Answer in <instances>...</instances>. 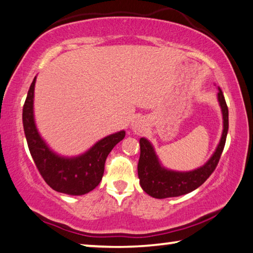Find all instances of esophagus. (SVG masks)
<instances>
[{
    "label": "esophagus",
    "mask_w": 253,
    "mask_h": 253,
    "mask_svg": "<svg viewBox=\"0 0 253 253\" xmlns=\"http://www.w3.org/2000/svg\"><path fill=\"white\" fill-rule=\"evenodd\" d=\"M131 127H132V130L136 132V133H140V132L144 131V127H146V122H144V120L141 118H134L131 122Z\"/></svg>",
    "instance_id": "esophagus-1"
}]
</instances>
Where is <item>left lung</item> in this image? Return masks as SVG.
Wrapping results in <instances>:
<instances>
[{
	"label": "left lung",
	"instance_id": "1",
	"mask_svg": "<svg viewBox=\"0 0 253 253\" xmlns=\"http://www.w3.org/2000/svg\"><path fill=\"white\" fill-rule=\"evenodd\" d=\"M217 101L223 117V131L214 154L206 163L194 170L176 171L161 165L152 143L146 138L140 139V158L138 176L141 188L155 198L177 197L188 194L200 187L211 176L218 164L229 130V110L222 89L217 87Z\"/></svg>",
	"mask_w": 253,
	"mask_h": 253
}]
</instances>
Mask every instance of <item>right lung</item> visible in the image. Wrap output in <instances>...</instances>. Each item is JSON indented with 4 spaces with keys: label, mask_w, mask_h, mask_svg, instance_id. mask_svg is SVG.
<instances>
[{
    "label": "right lung",
    "mask_w": 253,
    "mask_h": 253,
    "mask_svg": "<svg viewBox=\"0 0 253 253\" xmlns=\"http://www.w3.org/2000/svg\"><path fill=\"white\" fill-rule=\"evenodd\" d=\"M36 80L23 105L22 121L26 139L32 159L45 183L56 192L80 196L89 193L102 180L107 156L126 136L121 130L105 136L90 147L84 154L75 157H64L56 154L40 135L33 113Z\"/></svg>",
    "instance_id": "add662e5"
}]
</instances>
